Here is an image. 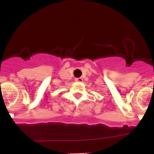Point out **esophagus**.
Wrapping results in <instances>:
<instances>
[{
  "label": "esophagus",
  "mask_w": 154,
  "mask_h": 154,
  "mask_svg": "<svg viewBox=\"0 0 154 154\" xmlns=\"http://www.w3.org/2000/svg\"><path fill=\"white\" fill-rule=\"evenodd\" d=\"M75 80V82H82L83 79H82V78L80 77V78H76Z\"/></svg>",
  "instance_id": "34e87169"
}]
</instances>
